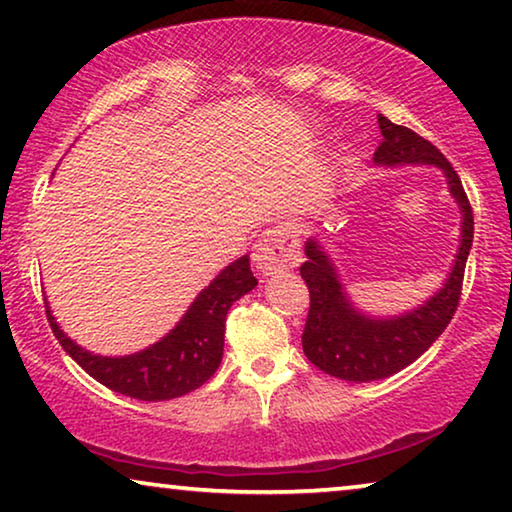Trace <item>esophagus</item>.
Returning a JSON list of instances; mask_svg holds the SVG:
<instances>
[{
	"instance_id": "obj_1",
	"label": "esophagus",
	"mask_w": 512,
	"mask_h": 512,
	"mask_svg": "<svg viewBox=\"0 0 512 512\" xmlns=\"http://www.w3.org/2000/svg\"><path fill=\"white\" fill-rule=\"evenodd\" d=\"M300 241L294 227L278 223L266 230L255 243V262L264 273H278L296 269L300 264Z\"/></svg>"
}]
</instances>
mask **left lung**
<instances>
[{
    "instance_id": "8db88e82",
    "label": "left lung",
    "mask_w": 512,
    "mask_h": 512,
    "mask_svg": "<svg viewBox=\"0 0 512 512\" xmlns=\"http://www.w3.org/2000/svg\"><path fill=\"white\" fill-rule=\"evenodd\" d=\"M378 125L383 143L373 152V161L378 166L433 164L442 168L451 196L462 212V234L456 262L444 287L417 310L394 319H373L355 310L323 248L314 239L305 243L307 262L300 266V275L310 289V312L303 330V351L314 367L351 383L392 376L433 346L458 310L467 255L474 239L472 205L444 154L424 136L394 125L385 116H378Z\"/></svg>"
}]
</instances>
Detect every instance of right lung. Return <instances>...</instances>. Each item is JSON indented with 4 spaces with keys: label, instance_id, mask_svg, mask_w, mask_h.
<instances>
[{
    "label": "right lung",
    "instance_id": "add662e5",
    "mask_svg": "<svg viewBox=\"0 0 512 512\" xmlns=\"http://www.w3.org/2000/svg\"><path fill=\"white\" fill-rule=\"evenodd\" d=\"M255 285L250 259L243 255L200 291L161 342L125 358H102L77 346L54 321L47 303L45 312L63 351L97 383L139 401H168L193 392L214 376L223 360L227 312L234 300L246 296Z\"/></svg>",
    "mask_w": 512,
    "mask_h": 512
}]
</instances>
